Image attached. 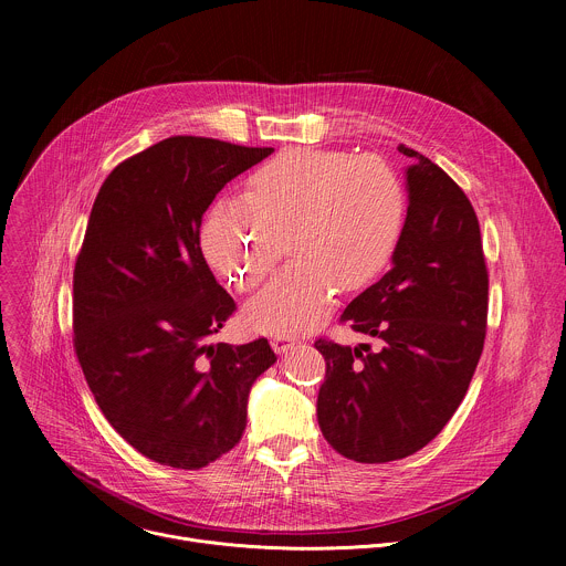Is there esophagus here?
Segmentation results:
<instances>
[{"label":"esophagus","mask_w":566,"mask_h":566,"mask_svg":"<svg viewBox=\"0 0 566 566\" xmlns=\"http://www.w3.org/2000/svg\"><path fill=\"white\" fill-rule=\"evenodd\" d=\"M297 345H300V338H291V336H284V334H277V336L271 338V347H273L275 354H284V352H289Z\"/></svg>","instance_id":"esophagus-1"}]
</instances>
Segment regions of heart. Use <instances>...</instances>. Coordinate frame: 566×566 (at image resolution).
I'll use <instances>...</instances> for the list:
<instances>
[{"label":"heart","mask_w":566,"mask_h":566,"mask_svg":"<svg viewBox=\"0 0 566 566\" xmlns=\"http://www.w3.org/2000/svg\"><path fill=\"white\" fill-rule=\"evenodd\" d=\"M410 197L380 156L291 147L260 166L244 199H219L201 226L210 266L237 291H251L273 264L275 232L293 258L249 302L258 332L297 334L327 315L336 291L356 293L394 262Z\"/></svg>","instance_id":"1"}]
</instances>
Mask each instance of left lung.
I'll use <instances>...</instances> for the list:
<instances>
[{
  "label": "left lung",
  "instance_id": "left-lung-1",
  "mask_svg": "<svg viewBox=\"0 0 566 566\" xmlns=\"http://www.w3.org/2000/svg\"><path fill=\"white\" fill-rule=\"evenodd\" d=\"M408 223L391 269L340 315L378 340L343 347L317 338L327 360L317 423L358 463H387L428 446L452 419L483 352L489 269L465 192L406 145Z\"/></svg>",
  "mask_w": 566,
  "mask_h": 566
}]
</instances>
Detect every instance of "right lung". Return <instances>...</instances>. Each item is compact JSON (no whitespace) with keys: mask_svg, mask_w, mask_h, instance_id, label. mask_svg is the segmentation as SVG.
Returning <instances> with one entry per match:
<instances>
[{"mask_svg":"<svg viewBox=\"0 0 566 566\" xmlns=\"http://www.w3.org/2000/svg\"><path fill=\"white\" fill-rule=\"evenodd\" d=\"M273 147L170 136L98 190L73 269V349L112 428L147 459L197 470L247 428L266 338L212 343L237 311L199 244L217 192Z\"/></svg>","mask_w":566,"mask_h":566,"instance_id":"right-lung-1","label":"right lung"}]
</instances>
